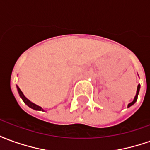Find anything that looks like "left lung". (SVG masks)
<instances>
[{
  "instance_id": "1",
  "label": "left lung",
  "mask_w": 150,
  "mask_h": 150,
  "mask_svg": "<svg viewBox=\"0 0 150 150\" xmlns=\"http://www.w3.org/2000/svg\"><path fill=\"white\" fill-rule=\"evenodd\" d=\"M140 88H141V85L138 84V86H137V93H136L135 97H134V100H133V101H132V102H131V103H129V104H128V108H129L130 106L133 105V104L136 103V101L137 100V96H138L139 91H140Z\"/></svg>"
}]
</instances>
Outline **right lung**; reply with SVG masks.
Returning <instances> with one entry per match:
<instances>
[{"mask_svg": "<svg viewBox=\"0 0 150 150\" xmlns=\"http://www.w3.org/2000/svg\"><path fill=\"white\" fill-rule=\"evenodd\" d=\"M17 88H18V93H19V96H20V97H21V99H22V100L24 101V103L25 104H26L27 106H29V107L31 108H33V109H34V110L43 111L42 108L40 107V106H38V105H37V104H34V103H32L31 101L29 100L25 96L24 94H23V92H22V91H21V89L18 88V86H17Z\"/></svg>", "mask_w": 150, "mask_h": 150, "instance_id": "1", "label": "right lung"}]
</instances>
